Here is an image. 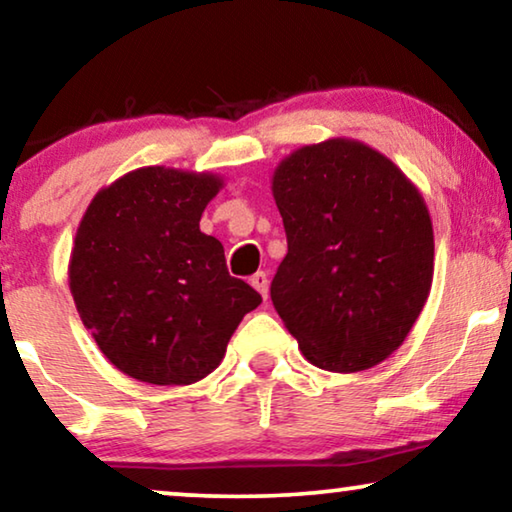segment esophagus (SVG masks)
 <instances>
[{
    "mask_svg": "<svg viewBox=\"0 0 512 512\" xmlns=\"http://www.w3.org/2000/svg\"><path fill=\"white\" fill-rule=\"evenodd\" d=\"M251 286H254V289L261 293V296L268 300V289H270V284H268V275H265V272H256L254 277H251Z\"/></svg>",
    "mask_w": 512,
    "mask_h": 512,
    "instance_id": "obj_1",
    "label": "esophagus"
}]
</instances>
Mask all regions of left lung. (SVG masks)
Here are the masks:
<instances>
[{"label": "left lung", "mask_w": 512, "mask_h": 512, "mask_svg": "<svg viewBox=\"0 0 512 512\" xmlns=\"http://www.w3.org/2000/svg\"><path fill=\"white\" fill-rule=\"evenodd\" d=\"M272 195L289 254L272 305L312 366L356 373L396 352L429 298L433 226L384 153L333 137L277 165Z\"/></svg>", "instance_id": "1"}]
</instances>
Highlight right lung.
<instances>
[{
    "label": "right lung",
    "instance_id": "1",
    "mask_svg": "<svg viewBox=\"0 0 512 512\" xmlns=\"http://www.w3.org/2000/svg\"><path fill=\"white\" fill-rule=\"evenodd\" d=\"M223 188L212 172L151 165L100 188L69 256V291L100 352L139 382L193 384L219 368L261 293L228 275L200 216Z\"/></svg>",
    "mask_w": 512,
    "mask_h": 512
}]
</instances>
